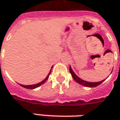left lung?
Listing matches in <instances>:
<instances>
[{
  "instance_id": "1",
  "label": "left lung",
  "mask_w": 120,
  "mask_h": 120,
  "mask_svg": "<svg viewBox=\"0 0 120 120\" xmlns=\"http://www.w3.org/2000/svg\"><path fill=\"white\" fill-rule=\"evenodd\" d=\"M69 72L72 75V77L73 78V79L77 82V83H80L81 85H82L83 86H86V87H95L96 86L100 85L101 83L103 82L104 80L102 81H100V82H86V81H84L83 80H82L81 78H80L78 77V76L76 75L75 73L73 72V69H71V67H69Z\"/></svg>"
}]
</instances>
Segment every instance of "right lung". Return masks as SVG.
I'll return each instance as SVG.
<instances>
[{"label": "right lung", "mask_w": 120, "mask_h": 120, "mask_svg": "<svg viewBox=\"0 0 120 120\" xmlns=\"http://www.w3.org/2000/svg\"><path fill=\"white\" fill-rule=\"evenodd\" d=\"M51 69L50 70V72L49 73V74H48V75L47 76V77L45 78L44 80L42 81L41 82H40V83H37V84H34V85H30V86H24V85H20V84H19V85L20 86L23 87H24V88L30 89H33L37 88V87H39L40 86H41L42 84H43V83H44L45 82H46V80H47V79H48L49 76V75L51 74Z\"/></svg>", "instance_id": "right-lung-1"}]
</instances>
